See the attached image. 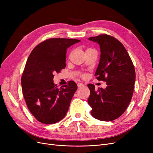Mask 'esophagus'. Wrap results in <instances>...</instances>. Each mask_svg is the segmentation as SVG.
<instances>
[{"mask_svg": "<svg viewBox=\"0 0 153 153\" xmlns=\"http://www.w3.org/2000/svg\"><path fill=\"white\" fill-rule=\"evenodd\" d=\"M77 86H78V87H81L82 86H84V84H82V83H78V84H77Z\"/></svg>", "mask_w": 153, "mask_h": 153, "instance_id": "obj_1", "label": "esophagus"}]
</instances>
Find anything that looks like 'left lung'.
<instances>
[{
    "mask_svg": "<svg viewBox=\"0 0 153 153\" xmlns=\"http://www.w3.org/2000/svg\"><path fill=\"white\" fill-rule=\"evenodd\" d=\"M100 45L101 55L95 76L106 83L105 89L96 90L87 86L90 96L87 102L92 116L100 121H112L124 112L130 103L135 82V70L123 45L114 37L100 34L89 38Z\"/></svg>",
    "mask_w": 153,
    "mask_h": 153,
    "instance_id": "left-lung-1",
    "label": "left lung"
}]
</instances>
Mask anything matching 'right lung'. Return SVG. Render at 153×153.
Wrapping results in <instances>:
<instances>
[{
    "label": "right lung",
    "mask_w": 153,
    "mask_h": 153,
    "mask_svg": "<svg viewBox=\"0 0 153 153\" xmlns=\"http://www.w3.org/2000/svg\"><path fill=\"white\" fill-rule=\"evenodd\" d=\"M80 40L50 38L32 50L22 76V88L27 107L38 121L54 124L62 119L77 90L75 82L58 88L54 74L66 67V53Z\"/></svg>",
    "instance_id": "right-lung-1"
}]
</instances>
